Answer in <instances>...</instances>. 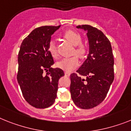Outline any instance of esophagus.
<instances>
[{
	"mask_svg": "<svg viewBox=\"0 0 131 131\" xmlns=\"http://www.w3.org/2000/svg\"><path fill=\"white\" fill-rule=\"evenodd\" d=\"M65 76L66 77H69L70 76V73L68 72H65Z\"/></svg>",
	"mask_w": 131,
	"mask_h": 131,
	"instance_id": "esophagus-1",
	"label": "esophagus"
}]
</instances>
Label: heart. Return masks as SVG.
Masks as SVG:
<instances>
[{"label": "heart", "instance_id": "obj_1", "mask_svg": "<svg viewBox=\"0 0 131 131\" xmlns=\"http://www.w3.org/2000/svg\"><path fill=\"white\" fill-rule=\"evenodd\" d=\"M62 37L66 40L74 45V50H72V54H75L79 58L83 59L87 53V48L84 45L81 43L82 37L77 32L72 30H68L62 35ZM48 50L50 55L56 59L58 57L57 46L55 42L51 40L48 46ZM79 64V59L77 56H72L71 57L64 58L57 62V67L65 71H71L73 69L77 67Z\"/></svg>", "mask_w": 131, "mask_h": 131}]
</instances>
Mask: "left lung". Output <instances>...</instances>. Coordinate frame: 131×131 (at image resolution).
<instances>
[{
    "mask_svg": "<svg viewBox=\"0 0 131 131\" xmlns=\"http://www.w3.org/2000/svg\"><path fill=\"white\" fill-rule=\"evenodd\" d=\"M77 28L87 32L89 52L77 74H71L70 91L78 107L89 109L101 104L109 91L115 77L114 58L111 42L101 30L87 25Z\"/></svg>",
    "mask_w": 131,
    "mask_h": 131,
    "instance_id": "left-lung-1",
    "label": "left lung"
}]
</instances>
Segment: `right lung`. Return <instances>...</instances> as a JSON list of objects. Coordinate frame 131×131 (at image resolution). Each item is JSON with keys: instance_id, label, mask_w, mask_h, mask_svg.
Listing matches in <instances>:
<instances>
[{"instance_id": "obj_1", "label": "right lung", "mask_w": 131, "mask_h": 131, "mask_svg": "<svg viewBox=\"0 0 131 131\" xmlns=\"http://www.w3.org/2000/svg\"><path fill=\"white\" fill-rule=\"evenodd\" d=\"M60 26L35 28L20 47L17 81L25 99L35 108H45L53 104L59 80L64 75L62 69L51 68L54 60L48 50L51 36Z\"/></svg>"}]
</instances>
